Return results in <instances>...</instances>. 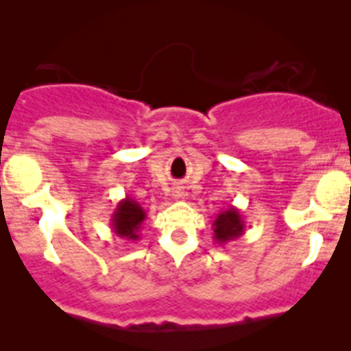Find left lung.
I'll return each instance as SVG.
<instances>
[{"instance_id":"obj_1","label":"left lung","mask_w":351,"mask_h":351,"mask_svg":"<svg viewBox=\"0 0 351 351\" xmlns=\"http://www.w3.org/2000/svg\"><path fill=\"white\" fill-rule=\"evenodd\" d=\"M212 230H214V240L215 243L224 245L230 240L239 239L240 234L245 233V224H243L242 214L237 207L230 205L226 210L219 212L215 215L214 223H212Z\"/></svg>"}]
</instances>
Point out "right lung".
<instances>
[{"instance_id": "add662e5", "label": "right lung", "mask_w": 351, "mask_h": 351, "mask_svg": "<svg viewBox=\"0 0 351 351\" xmlns=\"http://www.w3.org/2000/svg\"><path fill=\"white\" fill-rule=\"evenodd\" d=\"M146 221V210L134 198H123L111 215L114 234L127 240H139V231Z\"/></svg>"}]
</instances>
